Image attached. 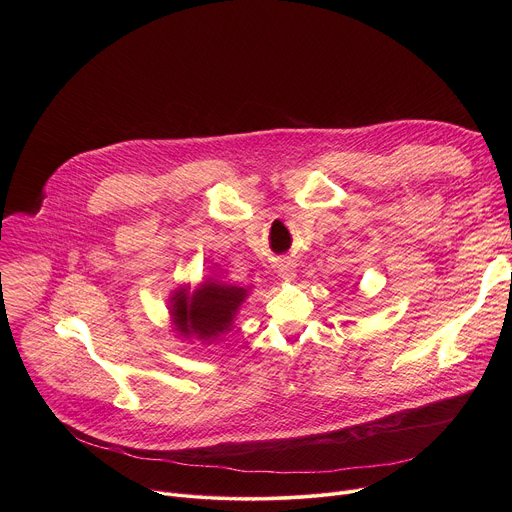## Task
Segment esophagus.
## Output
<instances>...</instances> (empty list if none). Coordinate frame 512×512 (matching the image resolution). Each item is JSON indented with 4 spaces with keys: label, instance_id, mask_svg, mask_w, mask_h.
I'll return each mask as SVG.
<instances>
[{
    "label": "esophagus",
    "instance_id": "1",
    "mask_svg": "<svg viewBox=\"0 0 512 512\" xmlns=\"http://www.w3.org/2000/svg\"><path fill=\"white\" fill-rule=\"evenodd\" d=\"M277 275H279L283 281H294V279H296V269H294V265H291V263H279Z\"/></svg>",
    "mask_w": 512,
    "mask_h": 512
}]
</instances>
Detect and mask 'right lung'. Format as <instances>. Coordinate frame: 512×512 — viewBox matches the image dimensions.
<instances>
[{
	"label": "right lung",
	"mask_w": 512,
	"mask_h": 512,
	"mask_svg": "<svg viewBox=\"0 0 512 512\" xmlns=\"http://www.w3.org/2000/svg\"><path fill=\"white\" fill-rule=\"evenodd\" d=\"M247 298L249 289L216 277H206L192 291L188 285H180L168 300L172 328L186 340L194 338L202 344H212L231 332Z\"/></svg>",
	"instance_id": "obj_1"
}]
</instances>
